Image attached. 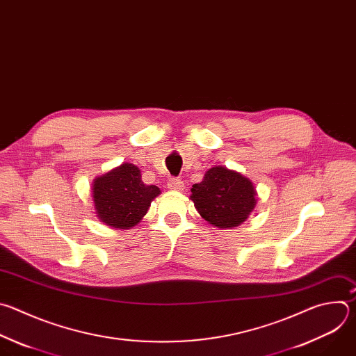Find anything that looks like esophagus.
Returning <instances> with one entry per match:
<instances>
[{"mask_svg":"<svg viewBox=\"0 0 356 356\" xmlns=\"http://www.w3.org/2000/svg\"><path fill=\"white\" fill-rule=\"evenodd\" d=\"M167 186H168V189L170 191H177V192H181V191H184V182L181 181V179H170L168 181V184H167Z\"/></svg>","mask_w":356,"mask_h":356,"instance_id":"obj_1","label":"esophagus"}]
</instances>
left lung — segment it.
<instances>
[{"mask_svg":"<svg viewBox=\"0 0 356 356\" xmlns=\"http://www.w3.org/2000/svg\"><path fill=\"white\" fill-rule=\"evenodd\" d=\"M191 200L199 215L218 229L240 226L257 204L254 184L237 171L213 167L203 181L191 189Z\"/></svg>","mask_w":356,"mask_h":356,"instance_id":"obj_1","label":"left lung"}]
</instances>
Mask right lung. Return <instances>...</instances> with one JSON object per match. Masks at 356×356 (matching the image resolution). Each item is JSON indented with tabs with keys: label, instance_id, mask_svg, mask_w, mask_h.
<instances>
[{
	"label": "right lung",
	"instance_id": "1",
	"mask_svg": "<svg viewBox=\"0 0 356 356\" xmlns=\"http://www.w3.org/2000/svg\"><path fill=\"white\" fill-rule=\"evenodd\" d=\"M160 188L141 181L140 170L122 164L94 179L92 199L97 218L113 229H130L147 213Z\"/></svg>",
	"mask_w": 356,
	"mask_h": 356
}]
</instances>
